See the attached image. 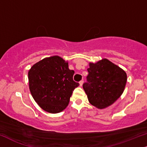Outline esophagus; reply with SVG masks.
Returning a JSON list of instances; mask_svg holds the SVG:
<instances>
[{"instance_id":"1","label":"esophagus","mask_w":147,"mask_h":147,"mask_svg":"<svg viewBox=\"0 0 147 147\" xmlns=\"http://www.w3.org/2000/svg\"><path fill=\"white\" fill-rule=\"evenodd\" d=\"M83 82H84V80H81L80 82H79V83H80V86H82V84H83Z\"/></svg>"}]
</instances>
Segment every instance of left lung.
<instances>
[{
  "label": "left lung",
  "instance_id": "1",
  "mask_svg": "<svg viewBox=\"0 0 147 147\" xmlns=\"http://www.w3.org/2000/svg\"><path fill=\"white\" fill-rule=\"evenodd\" d=\"M87 71V81L83 84V88L90 104L96 108L103 109L110 106L123 93L127 74L109 60L90 63Z\"/></svg>",
  "mask_w": 147,
  "mask_h": 147
}]
</instances>
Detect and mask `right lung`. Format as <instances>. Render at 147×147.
<instances>
[{"mask_svg": "<svg viewBox=\"0 0 147 147\" xmlns=\"http://www.w3.org/2000/svg\"><path fill=\"white\" fill-rule=\"evenodd\" d=\"M74 70L59 56L45 58L28 71L30 93L45 111L55 114L68 106L74 90L79 86L74 82Z\"/></svg>", "mask_w": 147, "mask_h": 147, "instance_id": "add662e5", "label": "right lung"}]
</instances>
